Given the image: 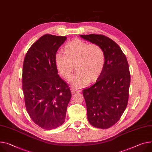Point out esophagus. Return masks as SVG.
<instances>
[{"label":"esophagus","instance_id":"obj_1","mask_svg":"<svg viewBox=\"0 0 152 152\" xmlns=\"http://www.w3.org/2000/svg\"><path fill=\"white\" fill-rule=\"evenodd\" d=\"M71 91H72V94H74L77 93H79V92L80 91V90H78L77 88H75V87H72V88H71Z\"/></svg>","mask_w":152,"mask_h":152}]
</instances>
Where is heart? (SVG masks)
<instances>
[{
  "instance_id": "heart-1",
  "label": "heart",
  "mask_w": 152,
  "mask_h": 152,
  "mask_svg": "<svg viewBox=\"0 0 152 152\" xmlns=\"http://www.w3.org/2000/svg\"><path fill=\"white\" fill-rule=\"evenodd\" d=\"M62 50L64 54L55 56V64L59 75L66 80L71 78L75 65L77 72L72 83L76 88L86 86L89 81H96L102 73L106 56L100 45L75 39L67 42Z\"/></svg>"
}]
</instances>
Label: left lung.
Masks as SVG:
<instances>
[{"instance_id":"obj_1","label":"left lung","mask_w":152,"mask_h":152,"mask_svg":"<svg viewBox=\"0 0 152 152\" xmlns=\"http://www.w3.org/2000/svg\"><path fill=\"white\" fill-rule=\"evenodd\" d=\"M104 50L106 62L104 70L90 87L82 91L86 102L89 122L96 128L107 129L121 118L127 106L130 73L126 55L110 38L102 35H80Z\"/></svg>"}]
</instances>
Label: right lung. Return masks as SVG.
Returning <instances> with one entry per match:
<instances>
[{"label": "right lung", "instance_id": "add662e5", "mask_svg": "<svg viewBox=\"0 0 152 152\" xmlns=\"http://www.w3.org/2000/svg\"><path fill=\"white\" fill-rule=\"evenodd\" d=\"M65 36L40 37L27 51L23 64L22 90L25 108L40 127L51 130L64 124L70 88L58 74L54 58Z\"/></svg>", "mask_w": 152, "mask_h": 152}]
</instances>
